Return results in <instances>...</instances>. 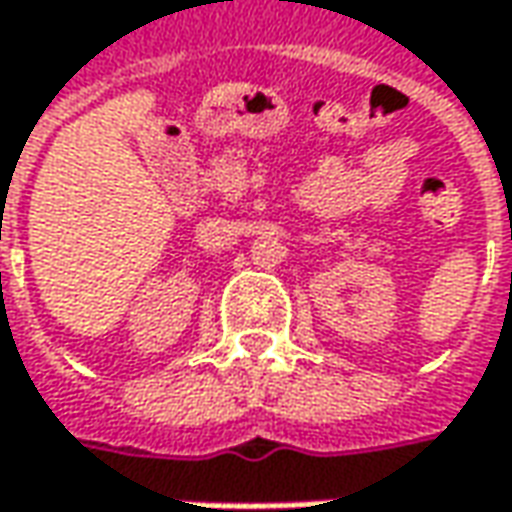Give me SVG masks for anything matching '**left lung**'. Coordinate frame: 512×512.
<instances>
[{"label": "left lung", "instance_id": "obj_1", "mask_svg": "<svg viewBox=\"0 0 512 512\" xmlns=\"http://www.w3.org/2000/svg\"><path fill=\"white\" fill-rule=\"evenodd\" d=\"M510 225H512V219H510Z\"/></svg>", "mask_w": 512, "mask_h": 512}]
</instances>
